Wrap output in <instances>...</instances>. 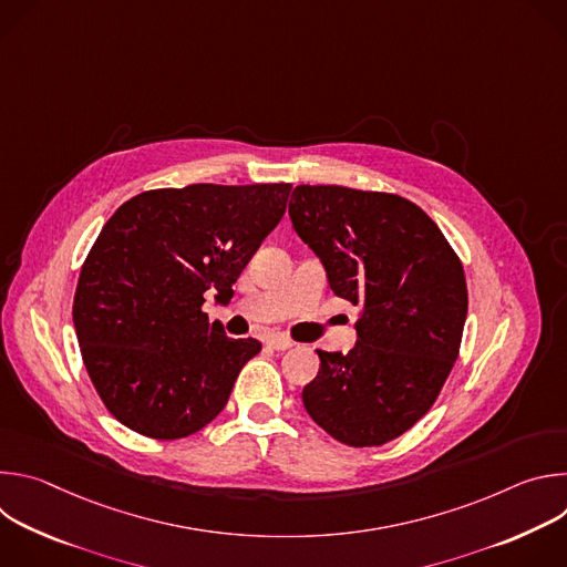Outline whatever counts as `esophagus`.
<instances>
[{"instance_id":"34e87169","label":"esophagus","mask_w":567,"mask_h":567,"mask_svg":"<svg viewBox=\"0 0 567 567\" xmlns=\"http://www.w3.org/2000/svg\"><path fill=\"white\" fill-rule=\"evenodd\" d=\"M267 346L271 350H289V348H293V341L289 337H285V334H274V337L267 339Z\"/></svg>"}]
</instances>
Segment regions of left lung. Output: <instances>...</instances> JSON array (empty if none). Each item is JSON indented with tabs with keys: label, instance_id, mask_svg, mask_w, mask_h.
<instances>
[{
	"label": "left lung",
	"instance_id": "8db88e82",
	"mask_svg": "<svg viewBox=\"0 0 567 567\" xmlns=\"http://www.w3.org/2000/svg\"><path fill=\"white\" fill-rule=\"evenodd\" d=\"M289 215L332 291L361 305L357 346L348 354L318 350L305 411L348 446L392 442L431 411L460 354L462 262L440 226L392 193L302 184Z\"/></svg>",
	"mask_w": 567,
	"mask_h": 567
}]
</instances>
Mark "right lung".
<instances>
[{
  "instance_id": "right-lung-1",
  "label": "right lung",
  "mask_w": 567,
  "mask_h": 567,
  "mask_svg": "<svg viewBox=\"0 0 567 567\" xmlns=\"http://www.w3.org/2000/svg\"><path fill=\"white\" fill-rule=\"evenodd\" d=\"M291 184L145 190L105 221L73 296V326L105 409L152 440H182L226 406L262 346L210 322L206 291L230 298L282 219Z\"/></svg>"
}]
</instances>
